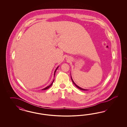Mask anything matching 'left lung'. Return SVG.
Listing matches in <instances>:
<instances>
[{
  "instance_id": "1",
  "label": "left lung",
  "mask_w": 127,
  "mask_h": 127,
  "mask_svg": "<svg viewBox=\"0 0 127 127\" xmlns=\"http://www.w3.org/2000/svg\"><path fill=\"white\" fill-rule=\"evenodd\" d=\"M71 80H72V82H73V83L74 85L77 87V88H78L79 89H81V90H84V91H86V90H88V89H82V88H80V87H79L78 85L76 84L74 82V81H73V79H72V77H71Z\"/></svg>"
}]
</instances>
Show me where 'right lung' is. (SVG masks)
Segmentation results:
<instances>
[{"mask_svg":"<svg viewBox=\"0 0 127 127\" xmlns=\"http://www.w3.org/2000/svg\"><path fill=\"white\" fill-rule=\"evenodd\" d=\"M59 67V66H58V67L56 68V69H55V71H54V75H55V72H56V70H57V69H58V68ZM54 81H53V82L51 84L49 85V86H47V87H46V88H44V89H42V90H46L47 89H49V88H50V87L53 84V82H54Z\"/></svg>","mask_w":127,"mask_h":127,"instance_id":"1","label":"right lung"}]
</instances>
